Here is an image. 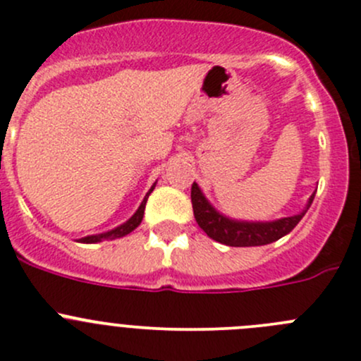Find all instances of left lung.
<instances>
[{"label":"left lung","instance_id":"1","mask_svg":"<svg viewBox=\"0 0 361 361\" xmlns=\"http://www.w3.org/2000/svg\"><path fill=\"white\" fill-rule=\"evenodd\" d=\"M192 207L195 221L199 226L211 237L212 240L221 242L230 247H252V245H267L279 240L283 235L294 230L310 209L311 202L314 199V193L310 197V202L306 209L290 218H282L279 221L270 223H247V221H233L219 214L202 195L197 183L192 185Z\"/></svg>","mask_w":361,"mask_h":361}]
</instances>
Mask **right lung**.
<instances>
[{
  "instance_id": "right-lung-1",
  "label": "right lung",
  "mask_w": 361,
  "mask_h": 361,
  "mask_svg": "<svg viewBox=\"0 0 361 361\" xmlns=\"http://www.w3.org/2000/svg\"><path fill=\"white\" fill-rule=\"evenodd\" d=\"M152 190H154V187L150 188V192H152ZM150 192L147 193V197H145V199H143V202L140 204L138 211H136L135 214H133L131 218L128 219L126 223H124V225L117 226V228H114V230H111V231H107V233H100V235H90V237H85V238H81V240H79V242H85V244H94V242L109 240V238H119V237H124V235H128V233H130V231L135 230L136 226H138L140 223H142V219H143V212H145V204H147V199H149Z\"/></svg>"
}]
</instances>
